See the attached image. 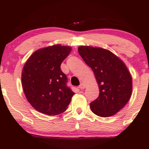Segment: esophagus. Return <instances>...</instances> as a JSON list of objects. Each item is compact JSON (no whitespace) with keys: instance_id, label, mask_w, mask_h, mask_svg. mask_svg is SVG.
Segmentation results:
<instances>
[{"instance_id":"34e87169","label":"esophagus","mask_w":149,"mask_h":149,"mask_svg":"<svg viewBox=\"0 0 149 149\" xmlns=\"http://www.w3.org/2000/svg\"><path fill=\"white\" fill-rule=\"evenodd\" d=\"M79 88L80 90H83V89L85 88V84L84 83H81L80 85H79Z\"/></svg>"}]
</instances>
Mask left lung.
Listing matches in <instances>:
<instances>
[{
    "mask_svg": "<svg viewBox=\"0 0 149 149\" xmlns=\"http://www.w3.org/2000/svg\"><path fill=\"white\" fill-rule=\"evenodd\" d=\"M78 52L93 71L100 89L98 98L90 104L92 111L104 118L115 115L131 97L130 72L123 61L108 49L80 46Z\"/></svg>",
    "mask_w": 149,
    "mask_h": 149,
    "instance_id": "left-lung-1",
    "label": "left lung"
}]
</instances>
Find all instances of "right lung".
Returning a JSON list of instances; mask_svg holds the SVG:
<instances>
[{
    "instance_id": "add662e5",
    "label": "right lung",
    "mask_w": 149,
    "mask_h": 149,
    "mask_svg": "<svg viewBox=\"0 0 149 149\" xmlns=\"http://www.w3.org/2000/svg\"><path fill=\"white\" fill-rule=\"evenodd\" d=\"M71 51L70 46H48L37 49L26 61L22 88L28 102L38 111L55 116L67 109L75 93L66 86L67 78L60 66Z\"/></svg>"
}]
</instances>
